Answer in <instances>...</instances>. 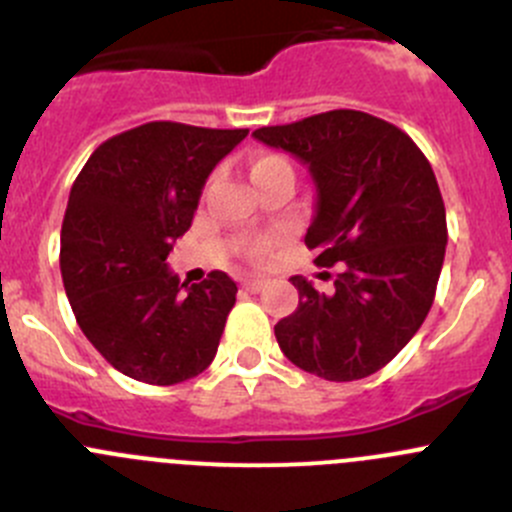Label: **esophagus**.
Returning a JSON list of instances; mask_svg holds the SVG:
<instances>
[{"instance_id": "34e87169", "label": "esophagus", "mask_w": 512, "mask_h": 512, "mask_svg": "<svg viewBox=\"0 0 512 512\" xmlns=\"http://www.w3.org/2000/svg\"><path fill=\"white\" fill-rule=\"evenodd\" d=\"M265 285L267 280H262V277H245V280H242V287H245L247 292H260Z\"/></svg>"}]
</instances>
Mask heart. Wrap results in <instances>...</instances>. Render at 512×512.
<instances>
[{
  "label": "heart",
  "mask_w": 512,
  "mask_h": 512,
  "mask_svg": "<svg viewBox=\"0 0 512 512\" xmlns=\"http://www.w3.org/2000/svg\"><path fill=\"white\" fill-rule=\"evenodd\" d=\"M272 168H292V165H289L282 156H262L252 163V178L260 173H265V170H272ZM245 252L250 260L260 262L272 252V242L270 240H252V242H247Z\"/></svg>",
  "instance_id": "obj_1"
}]
</instances>
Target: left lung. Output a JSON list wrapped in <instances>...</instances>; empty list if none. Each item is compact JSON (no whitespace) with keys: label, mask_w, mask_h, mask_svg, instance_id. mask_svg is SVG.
I'll list each match as a JSON object with an SVG mask.
<instances>
[{"label":"left lung","mask_w":512,"mask_h":512,"mask_svg":"<svg viewBox=\"0 0 512 512\" xmlns=\"http://www.w3.org/2000/svg\"><path fill=\"white\" fill-rule=\"evenodd\" d=\"M252 136L302 160L317 188L307 227L317 265L342 272L329 294L292 277L299 304L275 324L285 356L327 381L389 364L426 319L446 255V208L431 163L394 123L339 108Z\"/></svg>","instance_id":"obj_1"}]
</instances>
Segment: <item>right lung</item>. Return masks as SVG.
Listing matches in <instances>:
<instances>
[{
    "label": "right lung",
    "mask_w": 512,
    "mask_h": 512,
    "mask_svg": "<svg viewBox=\"0 0 512 512\" xmlns=\"http://www.w3.org/2000/svg\"><path fill=\"white\" fill-rule=\"evenodd\" d=\"M247 128L153 121L108 138L71 188L61 225V277L81 332L103 359L170 386L215 359L237 285L215 270L180 285L168 270L205 180Z\"/></svg>",
    "instance_id": "add662e5"
}]
</instances>
